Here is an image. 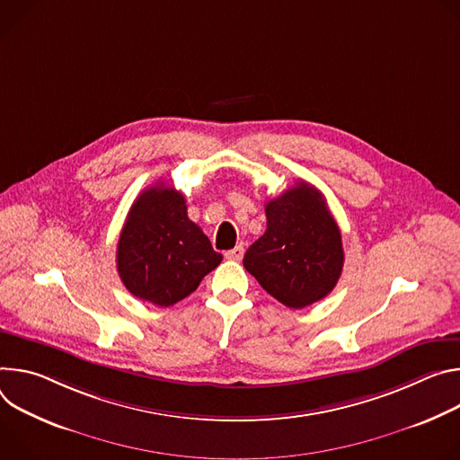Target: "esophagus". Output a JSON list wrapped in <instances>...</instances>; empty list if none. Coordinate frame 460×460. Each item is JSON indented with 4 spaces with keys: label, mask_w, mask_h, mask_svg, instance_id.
<instances>
[{
    "label": "esophagus",
    "mask_w": 460,
    "mask_h": 460,
    "mask_svg": "<svg viewBox=\"0 0 460 460\" xmlns=\"http://www.w3.org/2000/svg\"><path fill=\"white\" fill-rule=\"evenodd\" d=\"M243 253H244L243 244H237L235 248H232V250H228V252L225 253V258L230 260V261H241V260H243Z\"/></svg>",
    "instance_id": "esophagus-1"
}]
</instances>
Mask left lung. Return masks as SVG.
Here are the masks:
<instances>
[{
    "label": "left lung",
    "mask_w": 460,
    "mask_h": 460,
    "mask_svg": "<svg viewBox=\"0 0 460 460\" xmlns=\"http://www.w3.org/2000/svg\"><path fill=\"white\" fill-rule=\"evenodd\" d=\"M267 230L253 243L243 265L288 309L323 299L343 269L340 228L323 195L297 182L267 202Z\"/></svg>",
    "instance_id": "1"
}]
</instances>
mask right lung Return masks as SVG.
I'll use <instances>...</instances> for the list:
<instances>
[{
  "mask_svg": "<svg viewBox=\"0 0 460 460\" xmlns=\"http://www.w3.org/2000/svg\"><path fill=\"white\" fill-rule=\"evenodd\" d=\"M221 261L210 239L188 219L181 191L155 184L137 197L117 246V270L133 296L170 307Z\"/></svg>",
  "mask_w": 460,
  "mask_h": 460,
  "instance_id": "add662e5",
  "label": "right lung"
}]
</instances>
